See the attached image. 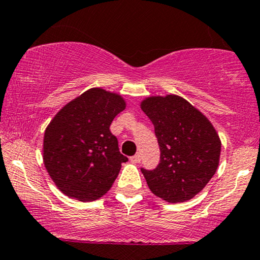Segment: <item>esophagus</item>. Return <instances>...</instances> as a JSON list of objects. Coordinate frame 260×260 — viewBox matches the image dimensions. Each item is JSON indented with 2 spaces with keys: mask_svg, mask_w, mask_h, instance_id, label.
Returning a JSON list of instances; mask_svg holds the SVG:
<instances>
[{
  "mask_svg": "<svg viewBox=\"0 0 260 260\" xmlns=\"http://www.w3.org/2000/svg\"><path fill=\"white\" fill-rule=\"evenodd\" d=\"M131 161H132L133 164H139V162L142 161V156H140V154L134 155V156H132V157H131Z\"/></svg>",
  "mask_w": 260,
  "mask_h": 260,
  "instance_id": "1",
  "label": "esophagus"
}]
</instances>
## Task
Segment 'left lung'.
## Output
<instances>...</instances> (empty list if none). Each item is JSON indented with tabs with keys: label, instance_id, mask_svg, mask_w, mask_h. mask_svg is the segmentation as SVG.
I'll list each match as a JSON object with an SVG mask.
<instances>
[{
	"label": "left lung",
	"instance_id": "8db88e82",
	"mask_svg": "<svg viewBox=\"0 0 260 260\" xmlns=\"http://www.w3.org/2000/svg\"><path fill=\"white\" fill-rule=\"evenodd\" d=\"M140 108L154 124L161 151L155 170L142 168L149 189L170 203L195 198L219 165L221 142L213 124L176 94L148 96Z\"/></svg>",
	"mask_w": 260,
	"mask_h": 260
}]
</instances>
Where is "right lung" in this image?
I'll return each mask as SVG.
<instances>
[{
	"instance_id": "right-lung-1",
	"label": "right lung",
	"mask_w": 260,
	"mask_h": 260,
	"mask_svg": "<svg viewBox=\"0 0 260 260\" xmlns=\"http://www.w3.org/2000/svg\"><path fill=\"white\" fill-rule=\"evenodd\" d=\"M126 109L117 93L90 88L69 102L49 122L43 137V164L60 191L82 202L110 190L128 161L110 124Z\"/></svg>"
}]
</instances>
